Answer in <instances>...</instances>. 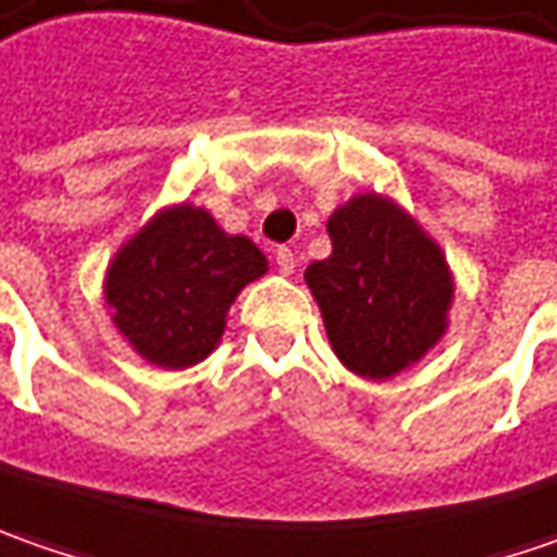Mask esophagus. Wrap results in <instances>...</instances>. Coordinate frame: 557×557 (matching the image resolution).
Here are the masks:
<instances>
[{
	"label": "esophagus",
	"instance_id": "1",
	"mask_svg": "<svg viewBox=\"0 0 557 557\" xmlns=\"http://www.w3.org/2000/svg\"><path fill=\"white\" fill-rule=\"evenodd\" d=\"M275 263H278V272H282V275H290L294 267H297V257H294L290 247H278V250H275Z\"/></svg>",
	"mask_w": 557,
	"mask_h": 557
}]
</instances>
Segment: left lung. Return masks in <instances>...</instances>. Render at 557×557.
Returning a JSON list of instances; mask_svg holds the SVG:
<instances>
[{
    "label": "left lung",
    "instance_id": "1",
    "mask_svg": "<svg viewBox=\"0 0 557 557\" xmlns=\"http://www.w3.org/2000/svg\"><path fill=\"white\" fill-rule=\"evenodd\" d=\"M332 257L307 267L332 350L384 381L416 366L449 325L453 272L434 238L391 198L356 195L329 216Z\"/></svg>",
    "mask_w": 557,
    "mask_h": 557
}]
</instances>
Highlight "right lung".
I'll return each mask as SVG.
<instances>
[{
  "label": "right lung",
  "instance_id": "1",
  "mask_svg": "<svg viewBox=\"0 0 557 557\" xmlns=\"http://www.w3.org/2000/svg\"><path fill=\"white\" fill-rule=\"evenodd\" d=\"M267 272L245 235H225L195 203H176L120 247L104 300L133 350L161 369H188L216 350L238 290Z\"/></svg>",
  "mask_w": 557,
  "mask_h": 557
}]
</instances>
